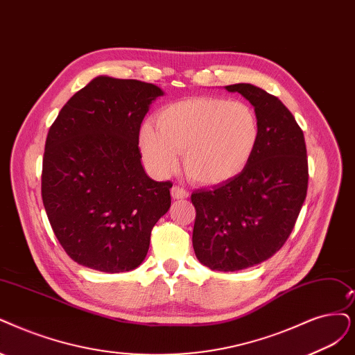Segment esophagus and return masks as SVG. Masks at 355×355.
<instances>
[{"instance_id":"1","label":"esophagus","mask_w":355,"mask_h":355,"mask_svg":"<svg viewBox=\"0 0 355 355\" xmlns=\"http://www.w3.org/2000/svg\"><path fill=\"white\" fill-rule=\"evenodd\" d=\"M171 196H173V199H187L189 191L180 186H174L173 189H171Z\"/></svg>"}]
</instances>
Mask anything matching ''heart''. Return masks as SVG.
<instances>
[{
    "instance_id": "obj_1",
    "label": "heart",
    "mask_w": 355,
    "mask_h": 355,
    "mask_svg": "<svg viewBox=\"0 0 355 355\" xmlns=\"http://www.w3.org/2000/svg\"><path fill=\"white\" fill-rule=\"evenodd\" d=\"M140 150L157 177L180 165L202 186H218L237 177L252 159L259 141V120L250 105L220 96H191L169 103L144 123Z\"/></svg>"
}]
</instances>
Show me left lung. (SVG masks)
<instances>
[{"label":"left lung","mask_w":355,"mask_h":355,"mask_svg":"<svg viewBox=\"0 0 355 355\" xmlns=\"http://www.w3.org/2000/svg\"><path fill=\"white\" fill-rule=\"evenodd\" d=\"M254 107L259 141L241 173L193 191V248L212 270L235 272L268 260L290 237L307 196L303 130L285 105L250 83L225 86Z\"/></svg>","instance_id":"1"}]
</instances>
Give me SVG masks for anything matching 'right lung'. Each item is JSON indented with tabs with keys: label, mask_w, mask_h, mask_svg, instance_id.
<instances>
[{
	"label": "right lung",
	"mask_w": 355,
	"mask_h": 355,
	"mask_svg": "<svg viewBox=\"0 0 355 355\" xmlns=\"http://www.w3.org/2000/svg\"><path fill=\"white\" fill-rule=\"evenodd\" d=\"M162 95L152 83L99 76L69 99L48 131L42 202L57 240L78 265L128 272L148 254L173 182L144 173L139 133Z\"/></svg>",
	"instance_id": "1"
}]
</instances>
